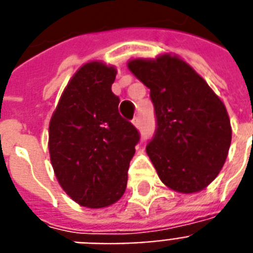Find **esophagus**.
<instances>
[{"label":"esophagus","instance_id":"obj_1","mask_svg":"<svg viewBox=\"0 0 253 253\" xmlns=\"http://www.w3.org/2000/svg\"><path fill=\"white\" fill-rule=\"evenodd\" d=\"M133 124L136 125V126H140V117H134V119H133Z\"/></svg>","mask_w":253,"mask_h":253}]
</instances>
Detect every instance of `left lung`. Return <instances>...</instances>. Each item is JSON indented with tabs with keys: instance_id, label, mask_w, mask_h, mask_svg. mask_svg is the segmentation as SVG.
<instances>
[{
	"instance_id": "left-lung-1",
	"label": "left lung",
	"mask_w": 253,
	"mask_h": 253,
	"mask_svg": "<svg viewBox=\"0 0 253 253\" xmlns=\"http://www.w3.org/2000/svg\"><path fill=\"white\" fill-rule=\"evenodd\" d=\"M128 67L150 89L157 126L146 153L160 179L183 194L207 187L222 170L231 145L222 100L177 56L133 59Z\"/></svg>"
}]
</instances>
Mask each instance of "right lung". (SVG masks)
Returning <instances> with one entry per match:
<instances>
[{
  "instance_id": "right-lung-1",
  "label": "right lung",
  "mask_w": 253,
  "mask_h": 253,
  "mask_svg": "<svg viewBox=\"0 0 253 253\" xmlns=\"http://www.w3.org/2000/svg\"><path fill=\"white\" fill-rule=\"evenodd\" d=\"M116 68L89 62L62 93L48 126L56 179L80 206L101 209L123 197L140 133L119 113Z\"/></svg>"
}]
</instances>
